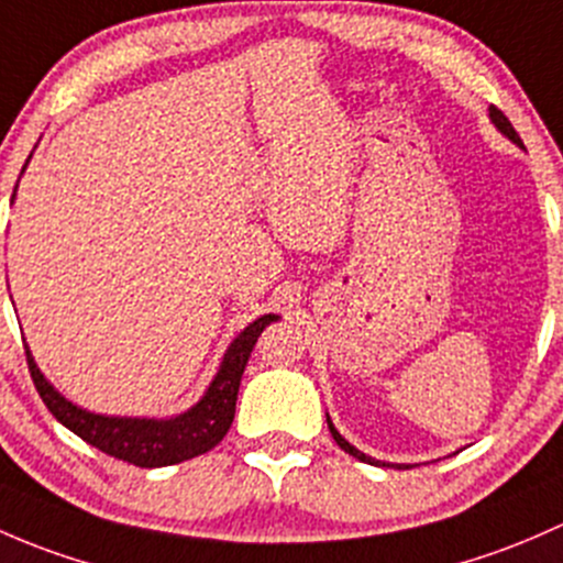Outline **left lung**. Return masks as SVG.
I'll list each match as a JSON object with an SVG mask.
<instances>
[{
	"label": "left lung",
	"mask_w": 563,
	"mask_h": 563,
	"mask_svg": "<svg viewBox=\"0 0 563 563\" xmlns=\"http://www.w3.org/2000/svg\"><path fill=\"white\" fill-rule=\"evenodd\" d=\"M490 119H494V124L498 126V130H501V132H504V135H507V137H509V141H512V143H518V146H523V141H520V135H518V132H515V126H512V124H509V119H507V115H504V113H501V110H498L496 106H490ZM328 428H330V433H333L335 444H339V448H341V450H344V453L355 455V457H357V461H366V463H379V461H374V457L363 455V453H361V450H355V448H352V444H350V442H346V439H344V437H341V433H339V431H335V428H333V422H330V417H328ZM382 466H387V463H382Z\"/></svg>",
	"instance_id": "1"
}]
</instances>
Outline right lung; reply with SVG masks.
<instances>
[{"mask_svg":"<svg viewBox=\"0 0 563 563\" xmlns=\"http://www.w3.org/2000/svg\"><path fill=\"white\" fill-rule=\"evenodd\" d=\"M279 320L276 314H265L254 320L239 339L230 344L228 355H224L222 368L213 376L211 387L202 396V401L184 415L173 417V420H132V417H102L91 415V411L78 409L62 398L54 387L45 382L40 368L34 366L32 355L26 346V363L29 374H32L34 387H37L40 398L48 407L51 415L78 433L84 442L91 448L102 450V453L119 457V461L132 463L141 468L170 466V463L189 461L208 453L217 448L230 431L235 417V401H239V387L243 368H246L249 355H252L254 344H257L260 333L265 324Z\"/></svg>","mask_w":563,"mask_h":563,"instance_id":"right-lung-1","label":"right lung"}]
</instances>
